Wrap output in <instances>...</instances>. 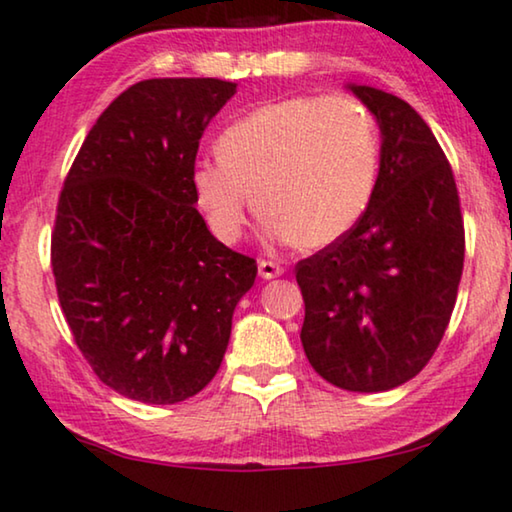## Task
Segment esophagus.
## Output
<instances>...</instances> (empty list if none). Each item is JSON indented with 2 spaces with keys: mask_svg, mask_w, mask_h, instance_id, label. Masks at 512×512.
Segmentation results:
<instances>
[{
  "mask_svg": "<svg viewBox=\"0 0 512 512\" xmlns=\"http://www.w3.org/2000/svg\"><path fill=\"white\" fill-rule=\"evenodd\" d=\"M285 271V267L281 262H274V260H260V276L262 278H276V276H281Z\"/></svg>",
  "mask_w": 512,
  "mask_h": 512,
  "instance_id": "esophagus-1",
  "label": "esophagus"
}]
</instances>
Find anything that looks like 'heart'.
Listing matches in <instances>:
<instances>
[{
	"label": "heart",
	"instance_id": "heart-1",
	"mask_svg": "<svg viewBox=\"0 0 512 512\" xmlns=\"http://www.w3.org/2000/svg\"><path fill=\"white\" fill-rule=\"evenodd\" d=\"M379 126L353 95H295L231 121L217 159L194 166L192 187L217 238H241L248 213L302 250L337 243L370 208L379 180Z\"/></svg>",
	"mask_w": 512,
	"mask_h": 512
}]
</instances>
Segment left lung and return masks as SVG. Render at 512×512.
<instances>
[{
  "mask_svg": "<svg viewBox=\"0 0 512 512\" xmlns=\"http://www.w3.org/2000/svg\"><path fill=\"white\" fill-rule=\"evenodd\" d=\"M381 128L379 180L363 220L297 262L302 346L344 391H388L424 370L452 318L463 274L459 189L417 109L351 86Z\"/></svg>",
  "mask_w": 512,
  "mask_h": 512,
  "instance_id": "obj_1",
  "label": "left lung"
}]
</instances>
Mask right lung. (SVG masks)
<instances>
[{
	"label": "right lung",
	"instance_id": "1",
	"mask_svg": "<svg viewBox=\"0 0 512 512\" xmlns=\"http://www.w3.org/2000/svg\"><path fill=\"white\" fill-rule=\"evenodd\" d=\"M222 79H145L100 114L51 234L60 309L102 384L147 405L192 398L220 370L257 262L210 234L192 173Z\"/></svg>",
	"mask_w": 512,
	"mask_h": 512
}]
</instances>
